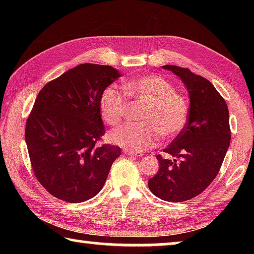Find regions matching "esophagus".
Segmentation results:
<instances>
[{"label": "esophagus", "instance_id": "esophagus-1", "mask_svg": "<svg viewBox=\"0 0 254 254\" xmlns=\"http://www.w3.org/2000/svg\"><path fill=\"white\" fill-rule=\"evenodd\" d=\"M126 152L127 154H128V156H132V157H142L143 156V153H141V152H134V151H128V150H126Z\"/></svg>", "mask_w": 254, "mask_h": 254}]
</instances>
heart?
<instances>
[{
  "mask_svg": "<svg viewBox=\"0 0 254 254\" xmlns=\"http://www.w3.org/2000/svg\"><path fill=\"white\" fill-rule=\"evenodd\" d=\"M124 93L115 86H107L100 97L102 119L115 126L127 112V101L144 103L139 113V123L122 124L109 134L111 142L130 151L141 152L159 143L161 134L175 137L182 133L189 119L186 98L176 93L174 85L158 75H148L127 80Z\"/></svg>",
  "mask_w": 254,
  "mask_h": 254,
  "instance_id": "obj_1",
  "label": "heart"
}]
</instances>
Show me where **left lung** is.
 I'll return each mask as SVG.
<instances>
[{
  "label": "left lung",
  "instance_id": "obj_1",
  "mask_svg": "<svg viewBox=\"0 0 254 254\" xmlns=\"http://www.w3.org/2000/svg\"><path fill=\"white\" fill-rule=\"evenodd\" d=\"M186 85L190 98L189 119L185 130L163 152L160 167L148 186L159 198L173 203L186 201L201 194L216 177L230 147L231 130L226 102L213 84L188 68L163 66Z\"/></svg>",
  "mask_w": 254,
  "mask_h": 254
}]
</instances>
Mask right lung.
Masks as SVG:
<instances>
[{
    "label": "right lung",
    "mask_w": 254,
    "mask_h": 254,
    "mask_svg": "<svg viewBox=\"0 0 254 254\" xmlns=\"http://www.w3.org/2000/svg\"><path fill=\"white\" fill-rule=\"evenodd\" d=\"M119 77L111 66L81 64L38 94L25 123V141L34 176L56 198H92L121 154L117 145L100 144L105 134L100 97Z\"/></svg>",
    "instance_id": "right-lung-1"
}]
</instances>
